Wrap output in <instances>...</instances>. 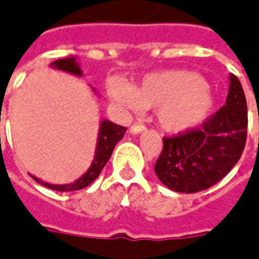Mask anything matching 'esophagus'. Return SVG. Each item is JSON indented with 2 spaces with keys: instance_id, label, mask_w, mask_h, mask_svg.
<instances>
[{
  "instance_id": "obj_1",
  "label": "esophagus",
  "mask_w": 259,
  "mask_h": 259,
  "mask_svg": "<svg viewBox=\"0 0 259 259\" xmlns=\"http://www.w3.org/2000/svg\"><path fill=\"white\" fill-rule=\"evenodd\" d=\"M146 130V126L144 124H139V123H135V124H132V127H130V133H133V135H139V133H142Z\"/></svg>"
}]
</instances>
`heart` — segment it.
<instances>
[{"label": "heart", "mask_w": 259, "mask_h": 259, "mask_svg": "<svg viewBox=\"0 0 259 259\" xmlns=\"http://www.w3.org/2000/svg\"><path fill=\"white\" fill-rule=\"evenodd\" d=\"M107 92L116 103L133 112L156 107L159 127L170 135L201 126L215 107L207 80L191 70L147 73L135 86L115 76L107 82Z\"/></svg>", "instance_id": "obj_1"}]
</instances>
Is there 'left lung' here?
Here are the masks:
<instances>
[{
	"mask_svg": "<svg viewBox=\"0 0 259 259\" xmlns=\"http://www.w3.org/2000/svg\"><path fill=\"white\" fill-rule=\"evenodd\" d=\"M247 100L240 80L230 75L226 105L193 129L163 140L154 173L167 189L197 193L210 189L240 160L247 140Z\"/></svg>",
	"mask_w": 259,
	"mask_h": 259,
	"instance_id": "1",
	"label": "left lung"
}]
</instances>
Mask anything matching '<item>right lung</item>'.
<instances>
[{"instance_id": "add662e5", "label": "right lung", "mask_w": 259, "mask_h": 259, "mask_svg": "<svg viewBox=\"0 0 259 259\" xmlns=\"http://www.w3.org/2000/svg\"><path fill=\"white\" fill-rule=\"evenodd\" d=\"M51 68L68 72V73L75 75V76H82V69H80L78 61H76V56H68V58H63V59H58L55 62L51 63ZM92 91L96 93L95 88H92ZM124 133H126V127L119 126V124L110 122V120H106V119L100 120L98 143H96V150H95V157L92 160V164L86 170L85 174H82L78 180L73 181V183H69V184H51V183H47V181L35 177L32 174H31V177L35 181H38L39 184H42L44 187H48V189L55 190V191H76V190L85 189L92 181L98 179L102 168L105 167V164L110 159L115 146L119 140H122Z\"/></svg>"}]
</instances>
